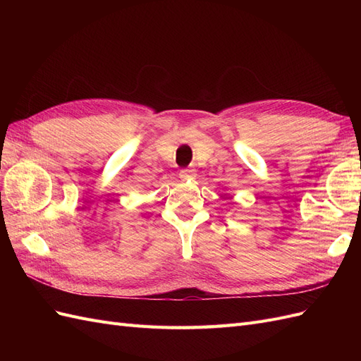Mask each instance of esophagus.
I'll list each match as a JSON object with an SVG mask.
<instances>
[{
	"instance_id": "obj_1",
	"label": "esophagus",
	"mask_w": 361,
	"mask_h": 361,
	"mask_svg": "<svg viewBox=\"0 0 361 361\" xmlns=\"http://www.w3.org/2000/svg\"><path fill=\"white\" fill-rule=\"evenodd\" d=\"M179 176H180V179H183V180H187V179H194V178H195V170H192V169H185V170H180Z\"/></svg>"
}]
</instances>
